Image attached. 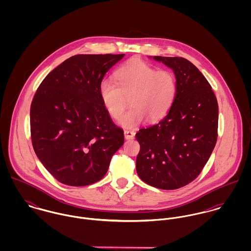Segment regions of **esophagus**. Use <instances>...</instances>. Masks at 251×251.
<instances>
[{
  "mask_svg": "<svg viewBox=\"0 0 251 251\" xmlns=\"http://www.w3.org/2000/svg\"><path fill=\"white\" fill-rule=\"evenodd\" d=\"M125 138L126 140H129V139H133L134 136H135V132L132 131V130H125Z\"/></svg>",
  "mask_w": 251,
  "mask_h": 251,
  "instance_id": "esophagus-1",
  "label": "esophagus"
}]
</instances>
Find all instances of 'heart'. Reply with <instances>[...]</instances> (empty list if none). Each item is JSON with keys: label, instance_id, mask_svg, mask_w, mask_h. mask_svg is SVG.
Returning a JSON list of instances; mask_svg holds the SVG:
<instances>
[{"label": "heart", "instance_id": "b5f03b06", "mask_svg": "<svg viewBox=\"0 0 251 251\" xmlns=\"http://www.w3.org/2000/svg\"><path fill=\"white\" fill-rule=\"evenodd\" d=\"M114 80H103L100 97L108 115L119 120L131 98L132 108L121 119V125L133 127L144 123L162 120L175 100L177 85L174 75L156 71L142 60L133 59L120 67Z\"/></svg>", "mask_w": 251, "mask_h": 251}]
</instances>
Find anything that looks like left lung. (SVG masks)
<instances>
[{"mask_svg":"<svg viewBox=\"0 0 251 251\" xmlns=\"http://www.w3.org/2000/svg\"><path fill=\"white\" fill-rule=\"evenodd\" d=\"M152 59L175 73L177 92L168 114L136 133V171L149 185L172 190L196 179L209 160L217 140L218 105L211 85L188 60Z\"/></svg>","mask_w":251,"mask_h":251,"instance_id":"8db88e82","label":"left lung"}]
</instances>
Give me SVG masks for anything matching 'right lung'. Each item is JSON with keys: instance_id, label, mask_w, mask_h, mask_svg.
Segmentation results:
<instances>
[{"instance_id": "add662e5", "label": "right lung", "mask_w": 251, "mask_h": 251, "mask_svg": "<svg viewBox=\"0 0 251 251\" xmlns=\"http://www.w3.org/2000/svg\"><path fill=\"white\" fill-rule=\"evenodd\" d=\"M125 54L75 55L41 82L30 111L36 156L62 183L84 186L102 179L125 142L100 97L106 72Z\"/></svg>"}]
</instances>
